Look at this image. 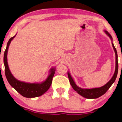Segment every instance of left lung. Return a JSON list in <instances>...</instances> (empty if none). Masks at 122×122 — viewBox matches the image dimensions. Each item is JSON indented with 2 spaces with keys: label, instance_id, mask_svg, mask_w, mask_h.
Wrapping results in <instances>:
<instances>
[{
  "label": "left lung",
  "instance_id": "obj_1",
  "mask_svg": "<svg viewBox=\"0 0 122 122\" xmlns=\"http://www.w3.org/2000/svg\"><path fill=\"white\" fill-rule=\"evenodd\" d=\"M105 33L107 34V36H108V37L111 39V40L112 41V38L111 36L110 33L107 31H104ZM112 45L113 48H114L115 52V56H116V66H115V73L113 75L112 77L111 78V79L107 82L106 84H105L104 86H102L100 88H92V89H82L81 88H80L75 84V81H73V80L71 77V75H70L69 72H68V78H69V82L71 85H72V88H73L74 90L75 91H76L79 93V95H80L81 96H83L84 97L87 98V99H96L100 96H102L103 95H104L106 92L107 91L108 89L110 88V86H111L112 84L115 82V81L116 78L117 77V72H118V62H117V49L115 47L113 43H112Z\"/></svg>",
  "mask_w": 122,
  "mask_h": 122
}]
</instances>
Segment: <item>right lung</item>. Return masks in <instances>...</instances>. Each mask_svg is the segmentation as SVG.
Returning <instances> with one entry per match:
<instances>
[{
	"instance_id": "1",
	"label": "right lung",
	"mask_w": 122,
	"mask_h": 122,
	"mask_svg": "<svg viewBox=\"0 0 122 122\" xmlns=\"http://www.w3.org/2000/svg\"><path fill=\"white\" fill-rule=\"evenodd\" d=\"M15 36L11 38L8 41L4 54V64L5 67V77L11 86L14 88L22 96L27 98L38 97L45 93L50 88L52 82L53 77L55 73L56 69L54 68H51L50 71V75L47 77L46 80L41 83H27L20 81L15 79L10 71L7 59L8 47Z\"/></svg>"
}]
</instances>
